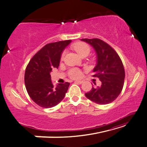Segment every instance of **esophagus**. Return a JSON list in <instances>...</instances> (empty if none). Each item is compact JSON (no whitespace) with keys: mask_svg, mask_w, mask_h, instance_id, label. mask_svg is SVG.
Masks as SVG:
<instances>
[{"mask_svg":"<svg viewBox=\"0 0 147 147\" xmlns=\"http://www.w3.org/2000/svg\"><path fill=\"white\" fill-rule=\"evenodd\" d=\"M75 82L79 83V84H82V83L83 82V81H82V80H76Z\"/></svg>","mask_w":147,"mask_h":147,"instance_id":"1","label":"esophagus"}]
</instances>
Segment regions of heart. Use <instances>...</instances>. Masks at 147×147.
I'll list each match as a JSON object with an SVG mask.
<instances>
[{
  "label": "heart",
  "mask_w": 147,
  "mask_h": 147,
  "mask_svg": "<svg viewBox=\"0 0 147 147\" xmlns=\"http://www.w3.org/2000/svg\"><path fill=\"white\" fill-rule=\"evenodd\" d=\"M73 48H74V50H75L80 56L85 53L88 54L89 52H90V50L89 46L87 44H86V43L83 42H76V44H74L73 45ZM65 53V51H63L62 55H61V59L64 58ZM69 76L71 78H78L81 76L82 73H81V71L78 69L73 68V69H70L69 71Z\"/></svg>",
  "instance_id": "heart-1"
}]
</instances>
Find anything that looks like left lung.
<instances>
[{"instance_id": "1", "label": "left lung", "mask_w": 147, "mask_h": 147, "mask_svg": "<svg viewBox=\"0 0 147 147\" xmlns=\"http://www.w3.org/2000/svg\"><path fill=\"white\" fill-rule=\"evenodd\" d=\"M81 41L91 45L96 51L97 63L93 76L99 78L101 82L100 87L92 85L85 96L97 104H109L117 99L122 90L125 71L122 60L116 51L102 40L82 39Z\"/></svg>"}]
</instances>
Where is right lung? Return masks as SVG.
Returning <instances> with one entry per match:
<instances>
[{
	"mask_svg": "<svg viewBox=\"0 0 147 147\" xmlns=\"http://www.w3.org/2000/svg\"><path fill=\"white\" fill-rule=\"evenodd\" d=\"M71 40H66L46 45L27 65L25 73V84L33 101L42 108L55 106L64 98L70 83H57L54 86L50 73L58 68L61 55Z\"/></svg>",
	"mask_w": 147,
	"mask_h": 147,
	"instance_id": "add662e5",
	"label": "right lung"
}]
</instances>
